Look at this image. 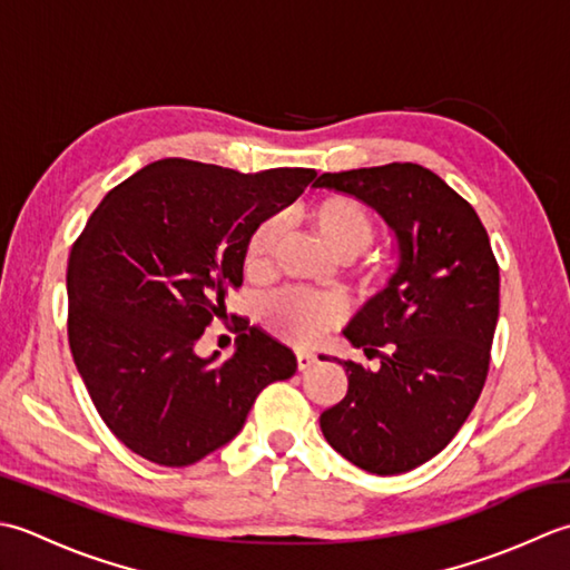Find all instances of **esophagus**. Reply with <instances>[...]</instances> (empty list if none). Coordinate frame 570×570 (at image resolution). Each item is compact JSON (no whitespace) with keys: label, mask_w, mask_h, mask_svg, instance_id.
Instances as JSON below:
<instances>
[{"label":"esophagus","mask_w":570,"mask_h":570,"mask_svg":"<svg viewBox=\"0 0 570 570\" xmlns=\"http://www.w3.org/2000/svg\"><path fill=\"white\" fill-rule=\"evenodd\" d=\"M315 362H317V356L312 352H297V368L299 371H307Z\"/></svg>","instance_id":"obj_1"}]
</instances>
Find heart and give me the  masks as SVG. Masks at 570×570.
Returning a JSON list of instances; mask_svg holds the SVG:
<instances>
[{
	"label": "heart",
	"mask_w": 570,
	"mask_h": 570,
	"mask_svg": "<svg viewBox=\"0 0 570 570\" xmlns=\"http://www.w3.org/2000/svg\"><path fill=\"white\" fill-rule=\"evenodd\" d=\"M309 218L330 250L344 261H352L358 253H364L376 236L374 218L350 196H324L309 208ZM281 234V216L265 218L253 228L246 250H243V271L250 277H263L271 271ZM342 315L344 312L340 299L299 285L277 287L261 302V317L265 327L295 346H312L322 342L327 332L342 322Z\"/></svg>",
	"instance_id": "1"
}]
</instances>
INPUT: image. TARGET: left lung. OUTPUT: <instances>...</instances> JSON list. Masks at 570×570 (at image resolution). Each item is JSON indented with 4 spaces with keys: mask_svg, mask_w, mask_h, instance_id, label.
I'll return each mask as SVG.
<instances>
[{
    "mask_svg": "<svg viewBox=\"0 0 570 570\" xmlns=\"http://www.w3.org/2000/svg\"><path fill=\"white\" fill-rule=\"evenodd\" d=\"M368 204L399 240V271L344 336L379 368L340 362L346 396L320 415L327 443L371 474H401L458 435L490 371L499 265L474 208L413 161L322 174Z\"/></svg>",
    "mask_w": 570,
    "mask_h": 570,
    "instance_id": "obj_1",
    "label": "left lung"
}]
</instances>
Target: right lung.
<instances>
[{
  "label": "right lung",
  "mask_w": 570,
  "mask_h": 570,
  "mask_svg": "<svg viewBox=\"0 0 570 570\" xmlns=\"http://www.w3.org/2000/svg\"><path fill=\"white\" fill-rule=\"evenodd\" d=\"M315 177L159 159L88 218L68 258V344L92 405L139 458L199 462L238 435L268 383L295 374L293 350L261 327H236L226 362L202 358L194 344L226 320L253 228Z\"/></svg>",
  "instance_id": "obj_1"
}]
</instances>
